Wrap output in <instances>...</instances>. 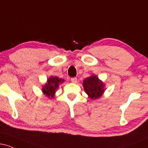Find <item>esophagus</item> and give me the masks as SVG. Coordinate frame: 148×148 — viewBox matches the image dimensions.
Segmentation results:
<instances>
[{
    "instance_id": "obj_1",
    "label": "esophagus",
    "mask_w": 148,
    "mask_h": 148,
    "mask_svg": "<svg viewBox=\"0 0 148 148\" xmlns=\"http://www.w3.org/2000/svg\"><path fill=\"white\" fill-rule=\"evenodd\" d=\"M71 81H72L73 84H76V83H77V78H72V79H71Z\"/></svg>"
}]
</instances>
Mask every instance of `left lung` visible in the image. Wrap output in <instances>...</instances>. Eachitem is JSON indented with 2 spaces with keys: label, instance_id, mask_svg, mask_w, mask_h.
<instances>
[{
  "label": "left lung",
  "instance_id": "obj_1",
  "mask_svg": "<svg viewBox=\"0 0 148 148\" xmlns=\"http://www.w3.org/2000/svg\"><path fill=\"white\" fill-rule=\"evenodd\" d=\"M83 86L86 92L92 99L100 97L104 91V84L96 76H91L85 79Z\"/></svg>",
  "mask_w": 148,
  "mask_h": 148
}]
</instances>
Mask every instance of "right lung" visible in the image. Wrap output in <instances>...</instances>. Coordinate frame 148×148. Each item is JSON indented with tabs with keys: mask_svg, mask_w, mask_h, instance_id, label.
<instances>
[{
	"mask_svg": "<svg viewBox=\"0 0 148 148\" xmlns=\"http://www.w3.org/2000/svg\"><path fill=\"white\" fill-rule=\"evenodd\" d=\"M64 82V80L59 79L56 76H51L47 80V84L42 88L44 94L48 96L49 98L53 97L55 94L56 90L58 88L59 84Z\"/></svg>",
	"mask_w": 148,
	"mask_h": 148,
	"instance_id": "add662e5",
	"label": "right lung"
}]
</instances>
